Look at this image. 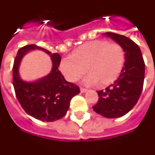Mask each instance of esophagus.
Masks as SVG:
<instances>
[{
	"instance_id": "obj_1",
	"label": "esophagus",
	"mask_w": 155,
	"mask_h": 155,
	"mask_svg": "<svg viewBox=\"0 0 155 155\" xmlns=\"http://www.w3.org/2000/svg\"><path fill=\"white\" fill-rule=\"evenodd\" d=\"M87 91H88L87 89L82 88V87H81V93H85V92H86Z\"/></svg>"
}]
</instances>
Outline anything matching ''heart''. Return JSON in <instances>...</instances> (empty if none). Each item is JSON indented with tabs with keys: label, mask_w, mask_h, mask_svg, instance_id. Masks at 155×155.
I'll return each instance as SVG.
<instances>
[{
	"label": "heart",
	"mask_w": 155,
	"mask_h": 155,
	"mask_svg": "<svg viewBox=\"0 0 155 155\" xmlns=\"http://www.w3.org/2000/svg\"><path fill=\"white\" fill-rule=\"evenodd\" d=\"M125 64V51L117 43L94 40L82 44L61 60L59 69L70 82H75L86 72L87 85L103 87L119 77Z\"/></svg>",
	"instance_id": "1"
}]
</instances>
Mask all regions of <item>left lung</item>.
<instances>
[{
  "label": "left lung",
  "mask_w": 155,
  "mask_h": 155,
  "mask_svg": "<svg viewBox=\"0 0 155 155\" xmlns=\"http://www.w3.org/2000/svg\"><path fill=\"white\" fill-rule=\"evenodd\" d=\"M104 35L119 44L125 51V64L117 80L105 90L98 91L99 100L92 108L107 118L123 117L132 110L141 95L145 64L141 50L133 40L114 32Z\"/></svg>",
  "instance_id": "obj_1"
}]
</instances>
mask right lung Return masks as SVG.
Returning a JSON list of instances; mask_svg holds the SVG:
<instances>
[{
  "instance_id": "1",
  "label": "right lung",
  "mask_w": 155,
  "mask_h": 155,
  "mask_svg": "<svg viewBox=\"0 0 155 155\" xmlns=\"http://www.w3.org/2000/svg\"><path fill=\"white\" fill-rule=\"evenodd\" d=\"M35 49L42 50L51 56L53 69L46 77L36 81L27 82L19 75V66L22 57ZM60 61L59 54H52L35 44L21 48L14 60L12 79L17 100L28 115L40 121L54 122L62 118L69 110L71 99L80 93L79 86L68 82L59 70Z\"/></svg>"
}]
</instances>
